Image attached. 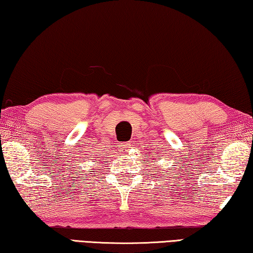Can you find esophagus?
<instances>
[{
    "instance_id": "34e87169",
    "label": "esophagus",
    "mask_w": 253,
    "mask_h": 253,
    "mask_svg": "<svg viewBox=\"0 0 253 253\" xmlns=\"http://www.w3.org/2000/svg\"><path fill=\"white\" fill-rule=\"evenodd\" d=\"M131 148V143L129 142H124V143H120V150L121 152H127Z\"/></svg>"
}]
</instances>
